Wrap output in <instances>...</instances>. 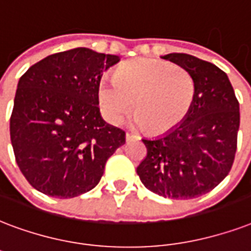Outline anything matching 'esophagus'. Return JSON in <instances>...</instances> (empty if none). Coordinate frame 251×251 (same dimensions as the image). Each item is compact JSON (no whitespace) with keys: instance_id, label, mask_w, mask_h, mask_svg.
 <instances>
[{"instance_id":"1","label":"esophagus","mask_w":251,"mask_h":251,"mask_svg":"<svg viewBox=\"0 0 251 251\" xmlns=\"http://www.w3.org/2000/svg\"><path fill=\"white\" fill-rule=\"evenodd\" d=\"M133 139H138V137L131 133H126V141H133Z\"/></svg>"}]
</instances>
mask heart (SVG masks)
<instances>
[{
    "label": "heart",
    "mask_w": 251,
    "mask_h": 251,
    "mask_svg": "<svg viewBox=\"0 0 251 251\" xmlns=\"http://www.w3.org/2000/svg\"><path fill=\"white\" fill-rule=\"evenodd\" d=\"M102 80L97 101L105 120L118 125L133 110L135 124L150 134L171 131L184 121L196 99L192 75L180 66L159 59H134Z\"/></svg>",
    "instance_id": "heart-1"
}]
</instances>
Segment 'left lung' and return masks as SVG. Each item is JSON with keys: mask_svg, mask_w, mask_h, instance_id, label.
Returning <instances> with one entry per match:
<instances>
[{"mask_svg": "<svg viewBox=\"0 0 251 251\" xmlns=\"http://www.w3.org/2000/svg\"><path fill=\"white\" fill-rule=\"evenodd\" d=\"M162 59L194 76L196 99L180 125L163 137L142 139L146 158L137 167L143 185L163 198L187 200L208 194L225 179L234 162L240 104L226 74L188 53Z\"/></svg>", "mask_w": 251, "mask_h": 251, "instance_id": "8db88e82", "label": "left lung"}]
</instances>
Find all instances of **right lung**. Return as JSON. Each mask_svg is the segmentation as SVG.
Instances as JSON below:
<instances>
[{
  "label": "right lung",
  "instance_id": "right-lung-1",
  "mask_svg": "<svg viewBox=\"0 0 251 251\" xmlns=\"http://www.w3.org/2000/svg\"><path fill=\"white\" fill-rule=\"evenodd\" d=\"M120 62L93 50H68L42 59L19 79L10 117L15 160L42 194L70 199L99 184L125 131L102 120L101 76Z\"/></svg>",
  "mask_w": 251,
  "mask_h": 251
}]
</instances>
